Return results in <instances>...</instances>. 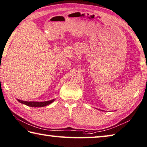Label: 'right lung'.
Segmentation results:
<instances>
[{
    "label": "right lung",
    "mask_w": 147,
    "mask_h": 147,
    "mask_svg": "<svg viewBox=\"0 0 147 147\" xmlns=\"http://www.w3.org/2000/svg\"><path fill=\"white\" fill-rule=\"evenodd\" d=\"M55 99L50 100L48 101H45V102H35V101H21L20 99H17V101L20 102V103L24 104L27 105L28 107H45L46 105L51 104V102H53Z\"/></svg>",
    "instance_id": "add662e5"
}]
</instances>
